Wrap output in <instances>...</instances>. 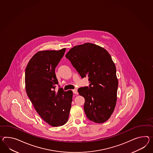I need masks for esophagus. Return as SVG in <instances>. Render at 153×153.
I'll use <instances>...</instances> for the list:
<instances>
[{
    "label": "esophagus",
    "mask_w": 153,
    "mask_h": 153,
    "mask_svg": "<svg viewBox=\"0 0 153 153\" xmlns=\"http://www.w3.org/2000/svg\"><path fill=\"white\" fill-rule=\"evenodd\" d=\"M72 91H73V92L74 94H77L78 92H77V90H76V89H74V90H72Z\"/></svg>",
    "instance_id": "esophagus-1"
}]
</instances>
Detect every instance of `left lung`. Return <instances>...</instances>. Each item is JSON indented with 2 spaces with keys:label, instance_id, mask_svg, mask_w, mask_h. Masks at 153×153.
Returning a JSON list of instances; mask_svg holds the SVG:
<instances>
[{
  "label": "left lung",
  "instance_id": "left-lung-1",
  "mask_svg": "<svg viewBox=\"0 0 153 153\" xmlns=\"http://www.w3.org/2000/svg\"><path fill=\"white\" fill-rule=\"evenodd\" d=\"M66 57L82 78H89L90 86L78 90L85 99L87 117L95 123L106 122L116 107L118 86L116 66L110 54L103 48L87 42L72 48Z\"/></svg>",
  "mask_w": 153,
  "mask_h": 153
}]
</instances>
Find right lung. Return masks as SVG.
<instances>
[{"label": "right lung", "instance_id": "obj_1", "mask_svg": "<svg viewBox=\"0 0 153 153\" xmlns=\"http://www.w3.org/2000/svg\"><path fill=\"white\" fill-rule=\"evenodd\" d=\"M66 48L44 50L36 53L25 70V89L35 109L46 123L52 127L67 123L73 92L60 88L55 91L58 81L55 68L64 55Z\"/></svg>", "mask_w": 153, "mask_h": 153}]
</instances>
